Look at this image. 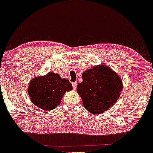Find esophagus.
Returning <instances> with one entry per match:
<instances>
[{
    "mask_svg": "<svg viewBox=\"0 0 153 153\" xmlns=\"http://www.w3.org/2000/svg\"><path fill=\"white\" fill-rule=\"evenodd\" d=\"M72 85H73V88H74V89H75L77 87V83L76 82H75V83H72Z\"/></svg>",
    "mask_w": 153,
    "mask_h": 153,
    "instance_id": "esophagus-1",
    "label": "esophagus"
}]
</instances>
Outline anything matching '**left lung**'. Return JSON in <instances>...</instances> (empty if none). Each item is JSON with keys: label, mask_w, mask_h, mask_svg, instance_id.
<instances>
[{"label": "left lung", "mask_w": 153, "mask_h": 153, "mask_svg": "<svg viewBox=\"0 0 153 153\" xmlns=\"http://www.w3.org/2000/svg\"><path fill=\"white\" fill-rule=\"evenodd\" d=\"M77 92L83 106L93 115L107 111L117 101L123 90V81L117 73L105 65H95L82 74Z\"/></svg>", "instance_id": "obj_1"}]
</instances>
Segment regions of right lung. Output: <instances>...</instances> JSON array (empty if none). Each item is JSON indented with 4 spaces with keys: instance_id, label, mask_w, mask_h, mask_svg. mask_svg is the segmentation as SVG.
<instances>
[{
    "instance_id": "right-lung-1",
    "label": "right lung",
    "mask_w": 153,
    "mask_h": 153,
    "mask_svg": "<svg viewBox=\"0 0 153 153\" xmlns=\"http://www.w3.org/2000/svg\"><path fill=\"white\" fill-rule=\"evenodd\" d=\"M72 89L73 86L68 80L50 72L30 80L27 92L33 105L41 110L50 111L59 105L65 92Z\"/></svg>"
}]
</instances>
